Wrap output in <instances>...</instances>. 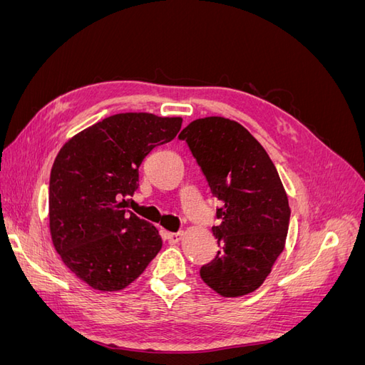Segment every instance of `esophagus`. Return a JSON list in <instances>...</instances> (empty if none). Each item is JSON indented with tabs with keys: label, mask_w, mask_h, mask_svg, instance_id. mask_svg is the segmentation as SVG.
Instances as JSON below:
<instances>
[{
	"label": "esophagus",
	"mask_w": 365,
	"mask_h": 365,
	"mask_svg": "<svg viewBox=\"0 0 365 365\" xmlns=\"http://www.w3.org/2000/svg\"><path fill=\"white\" fill-rule=\"evenodd\" d=\"M181 236H182L181 231H178V233H165V239L169 240V244H176V242H180Z\"/></svg>",
	"instance_id": "1"
}]
</instances>
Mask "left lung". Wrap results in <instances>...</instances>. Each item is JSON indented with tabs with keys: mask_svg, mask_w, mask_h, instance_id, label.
Segmentation results:
<instances>
[{
	"mask_svg": "<svg viewBox=\"0 0 365 365\" xmlns=\"http://www.w3.org/2000/svg\"><path fill=\"white\" fill-rule=\"evenodd\" d=\"M185 140L213 196L220 224L213 227L219 251L200 269L201 279L222 297L256 291L284 248L291 208L269 155L237 121L197 118Z\"/></svg>",
	"mask_w": 365,
	"mask_h": 365,
	"instance_id": "obj_1",
	"label": "left lung"
}]
</instances>
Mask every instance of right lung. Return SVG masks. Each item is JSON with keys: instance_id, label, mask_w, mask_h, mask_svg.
Masks as SVG:
<instances>
[{"instance_id": "obj_1", "label": "right lung", "mask_w": 365, "mask_h": 365, "mask_svg": "<svg viewBox=\"0 0 365 365\" xmlns=\"http://www.w3.org/2000/svg\"><path fill=\"white\" fill-rule=\"evenodd\" d=\"M181 123V117L115 114L61 148L50 173V235L62 262L93 289L126 288L161 250L158 230L120 200L134 195L140 164Z\"/></svg>"}]
</instances>
